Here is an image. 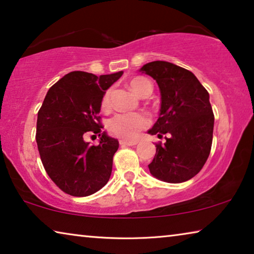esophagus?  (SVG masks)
Here are the masks:
<instances>
[{
  "mask_svg": "<svg viewBox=\"0 0 254 254\" xmlns=\"http://www.w3.org/2000/svg\"><path fill=\"white\" fill-rule=\"evenodd\" d=\"M137 143H138L137 140H120L121 146H134L137 145Z\"/></svg>",
  "mask_w": 254,
  "mask_h": 254,
  "instance_id": "1",
  "label": "esophagus"
}]
</instances>
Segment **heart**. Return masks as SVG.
<instances>
[{"mask_svg":"<svg viewBox=\"0 0 254 254\" xmlns=\"http://www.w3.org/2000/svg\"><path fill=\"white\" fill-rule=\"evenodd\" d=\"M131 89L139 96L147 91L153 90V85L146 77L137 76L131 79ZM111 107V91H106L101 99V108L108 111ZM149 124L148 116L143 113H119L112 117L108 122V130L113 135L121 139L131 140L137 137L138 133Z\"/></svg>","mask_w":254,"mask_h":254,"instance_id":"obj_1","label":"heart"}]
</instances>
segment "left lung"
<instances>
[{
    "instance_id": "8db88e82",
    "label": "left lung",
    "mask_w": 254,
    "mask_h": 254,
    "mask_svg": "<svg viewBox=\"0 0 254 254\" xmlns=\"http://www.w3.org/2000/svg\"><path fill=\"white\" fill-rule=\"evenodd\" d=\"M156 81L161 92L160 116L148 131L158 138L148 165L155 178L180 184L195 177L210 155L214 115L210 96L191 71L168 62H151L139 69Z\"/></svg>"
}]
</instances>
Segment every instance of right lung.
Here are the masks:
<instances>
[{
  "label": "right lung",
  "mask_w": 254,
  "mask_h": 254,
  "mask_svg": "<svg viewBox=\"0 0 254 254\" xmlns=\"http://www.w3.org/2000/svg\"><path fill=\"white\" fill-rule=\"evenodd\" d=\"M123 71L97 75L70 71L49 89L37 113L36 142L48 176L71 196L92 195L108 183L119 141L101 132V99ZM92 131L100 145L84 140Z\"/></svg>",
  "instance_id": "1"
}]
</instances>
